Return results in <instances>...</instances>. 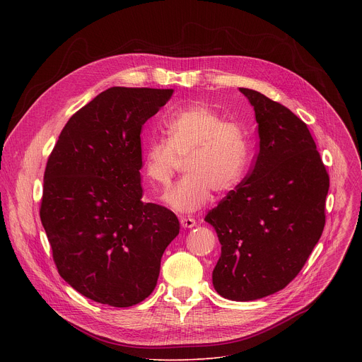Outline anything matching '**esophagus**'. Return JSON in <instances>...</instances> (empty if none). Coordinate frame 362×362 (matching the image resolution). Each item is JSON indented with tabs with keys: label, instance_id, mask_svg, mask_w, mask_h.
Masks as SVG:
<instances>
[{
	"label": "esophagus",
	"instance_id": "esophagus-1",
	"mask_svg": "<svg viewBox=\"0 0 362 362\" xmlns=\"http://www.w3.org/2000/svg\"><path fill=\"white\" fill-rule=\"evenodd\" d=\"M180 225L183 226V228H187V229H190V228H193V226H196V221L193 219V218H186V216H180Z\"/></svg>",
	"mask_w": 362,
	"mask_h": 362
}]
</instances>
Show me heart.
<instances>
[{"mask_svg":"<svg viewBox=\"0 0 362 362\" xmlns=\"http://www.w3.org/2000/svg\"><path fill=\"white\" fill-rule=\"evenodd\" d=\"M165 127L169 137H151L143 148L148 179L168 186L186 159L187 175L166 194L180 212H194L209 202L212 190L230 192L252 162V143L245 129L218 110L200 105L173 112Z\"/></svg>","mask_w":362,"mask_h":362,"instance_id":"heart-1","label":"heart"}]
</instances>
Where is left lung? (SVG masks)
Masks as SVG:
<instances>
[{
    "label": "left lung",
    "instance_id": "obj_1",
    "mask_svg": "<svg viewBox=\"0 0 362 362\" xmlns=\"http://www.w3.org/2000/svg\"><path fill=\"white\" fill-rule=\"evenodd\" d=\"M255 110L259 146L246 177L204 221L222 245L216 292L255 300L284 289L325 226L329 176L306 124L259 91L239 88Z\"/></svg>",
    "mask_w": 362,
    "mask_h": 362
}]
</instances>
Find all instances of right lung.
<instances>
[{"label":"right lung","instance_id":"add662e5","mask_svg":"<svg viewBox=\"0 0 362 362\" xmlns=\"http://www.w3.org/2000/svg\"><path fill=\"white\" fill-rule=\"evenodd\" d=\"M172 88L112 87L74 113L44 172L40 218L60 276L95 302L126 308L158 284L179 235L165 206L141 200L143 124Z\"/></svg>","mask_w":362,"mask_h":362}]
</instances>
